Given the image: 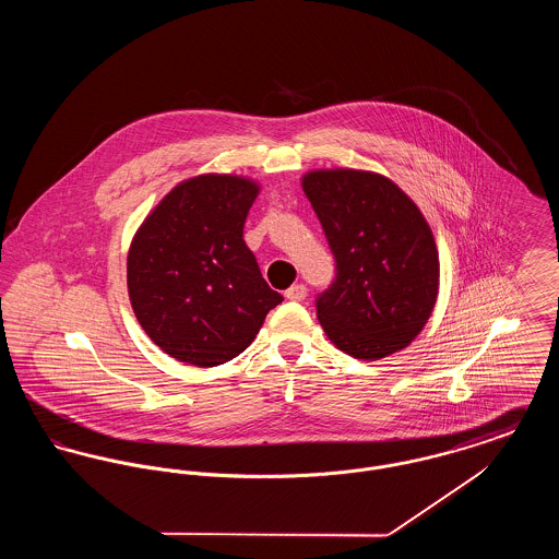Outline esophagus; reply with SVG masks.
Here are the masks:
<instances>
[{"label":"esophagus","mask_w":559,"mask_h":559,"mask_svg":"<svg viewBox=\"0 0 559 559\" xmlns=\"http://www.w3.org/2000/svg\"><path fill=\"white\" fill-rule=\"evenodd\" d=\"M306 295H308V292H306L304 285H293V287H289V289L285 292V297H287L289 301H304Z\"/></svg>","instance_id":"esophagus-1"}]
</instances>
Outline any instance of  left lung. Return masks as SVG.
Instances as JSON below:
<instances>
[{"instance_id":"8db88e82","label":"left lung","mask_w":559,"mask_h":559,"mask_svg":"<svg viewBox=\"0 0 559 559\" xmlns=\"http://www.w3.org/2000/svg\"><path fill=\"white\" fill-rule=\"evenodd\" d=\"M335 258V281L317 297L326 337L354 358L408 346L436 306L440 262L424 213L392 180L320 169L301 180Z\"/></svg>"}]
</instances>
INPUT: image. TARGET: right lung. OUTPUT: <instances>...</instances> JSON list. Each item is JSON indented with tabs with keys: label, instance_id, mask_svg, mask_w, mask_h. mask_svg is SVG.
Returning <instances> with one entry per match:
<instances>
[{
	"label": "right lung",
	"instance_id": "right-lung-1",
	"mask_svg": "<svg viewBox=\"0 0 559 559\" xmlns=\"http://www.w3.org/2000/svg\"><path fill=\"white\" fill-rule=\"evenodd\" d=\"M258 192L253 180L239 176L190 178L163 197L133 237V314L180 362L217 367L233 360L283 301L242 240Z\"/></svg>",
	"mask_w": 559,
	"mask_h": 559
}]
</instances>
